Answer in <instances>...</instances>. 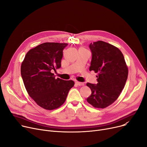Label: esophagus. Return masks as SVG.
Instances as JSON below:
<instances>
[{
	"label": "esophagus",
	"instance_id": "34e87169",
	"mask_svg": "<svg viewBox=\"0 0 147 147\" xmlns=\"http://www.w3.org/2000/svg\"><path fill=\"white\" fill-rule=\"evenodd\" d=\"M75 83H76V84H77V85H78V86H83V84H84L83 83H82V82H76Z\"/></svg>",
	"mask_w": 147,
	"mask_h": 147
}]
</instances>
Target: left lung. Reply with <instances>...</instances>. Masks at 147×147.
Segmentation results:
<instances>
[{
  "label": "left lung",
  "instance_id": "8db88e82",
  "mask_svg": "<svg viewBox=\"0 0 147 147\" xmlns=\"http://www.w3.org/2000/svg\"><path fill=\"white\" fill-rule=\"evenodd\" d=\"M92 60L89 70L98 73L97 84L87 83L92 91L87 101L95 108L104 109L119 96L125 87L128 69L121 52L103 41L91 43Z\"/></svg>",
  "mask_w": 147,
  "mask_h": 147
}]
</instances>
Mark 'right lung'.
Returning <instances> with one entry per match:
<instances>
[{
	"label": "right lung",
	"mask_w": 147,
	"mask_h": 147,
	"mask_svg": "<svg viewBox=\"0 0 147 147\" xmlns=\"http://www.w3.org/2000/svg\"><path fill=\"white\" fill-rule=\"evenodd\" d=\"M67 43H43L30 49L21 64V74L30 96L46 110L56 109L65 101L73 80L55 78L52 71L61 67Z\"/></svg>",
	"instance_id": "right-lung-1"
}]
</instances>
